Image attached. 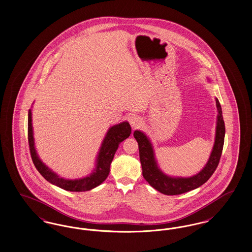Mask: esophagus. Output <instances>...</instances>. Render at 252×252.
Listing matches in <instances>:
<instances>
[{
	"instance_id": "34e87169",
	"label": "esophagus",
	"mask_w": 252,
	"mask_h": 252,
	"mask_svg": "<svg viewBox=\"0 0 252 252\" xmlns=\"http://www.w3.org/2000/svg\"><path fill=\"white\" fill-rule=\"evenodd\" d=\"M129 123H130L132 128H138V127H140L142 126L141 118L137 117V116H132V117H130Z\"/></svg>"
}]
</instances>
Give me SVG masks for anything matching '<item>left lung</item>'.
<instances>
[{
	"mask_svg": "<svg viewBox=\"0 0 252 252\" xmlns=\"http://www.w3.org/2000/svg\"><path fill=\"white\" fill-rule=\"evenodd\" d=\"M208 80L210 81L209 78ZM216 102L218 114L216 119V138L214 147L203 169L192 177H172L163 173L158 164L154 147L149 137H147L145 133L141 130H135L133 133L134 138L139 144L140 160L144 180L154 189H156L157 191L167 195H175L189 192L203 185L216 171L221 158L225 139V123L222 116V108L217 98H216Z\"/></svg>",
	"mask_w": 252,
	"mask_h": 252,
	"instance_id": "8db88e82",
	"label": "left lung"
}]
</instances>
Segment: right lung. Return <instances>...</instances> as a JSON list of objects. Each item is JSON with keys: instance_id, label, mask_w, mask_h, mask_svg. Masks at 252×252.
I'll list each match as a JSON object with an SVG mask.
<instances>
[{"instance_id": "right-lung-1", "label": "right lung", "mask_w": 252, "mask_h": 252, "mask_svg": "<svg viewBox=\"0 0 252 252\" xmlns=\"http://www.w3.org/2000/svg\"><path fill=\"white\" fill-rule=\"evenodd\" d=\"M131 127L127 121L114 125L108 128V132L99 148L96 156L95 167L92 173L81 179H64L60 177L39 158L36 152L34 140V132L32 126V109L28 112V143L30 147V153L32 160L40 175L50 183L70 192H85L90 191L108 178L111 161L114 158L115 152L118 149L119 144L130 136Z\"/></svg>"}]
</instances>
